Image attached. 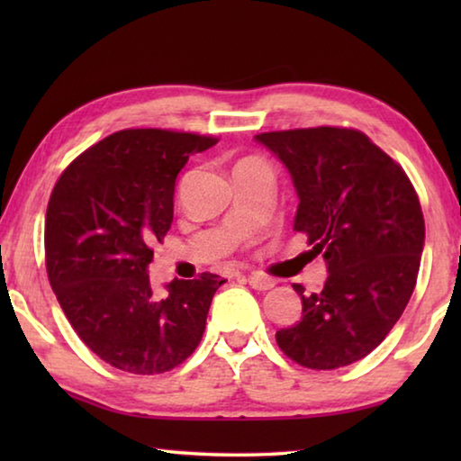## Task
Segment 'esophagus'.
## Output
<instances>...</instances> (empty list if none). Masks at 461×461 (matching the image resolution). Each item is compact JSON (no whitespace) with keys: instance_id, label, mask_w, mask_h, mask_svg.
<instances>
[{"instance_id":"34e87169","label":"esophagus","mask_w":461,"mask_h":461,"mask_svg":"<svg viewBox=\"0 0 461 461\" xmlns=\"http://www.w3.org/2000/svg\"><path fill=\"white\" fill-rule=\"evenodd\" d=\"M244 278L249 286L256 288V291H268V288L275 286V280L268 276H262V275H258V272H252V275H248Z\"/></svg>"}]
</instances>
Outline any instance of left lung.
<instances>
[{
  "instance_id": "8db88e82",
  "label": "left lung",
  "mask_w": 461,
  "mask_h": 461,
  "mask_svg": "<svg viewBox=\"0 0 461 461\" xmlns=\"http://www.w3.org/2000/svg\"><path fill=\"white\" fill-rule=\"evenodd\" d=\"M283 162L299 207L294 231L323 254L321 293L305 294L299 323L276 331L291 360L333 370L368 356L399 321L417 283L425 221L404 170L368 136L346 128L258 134Z\"/></svg>"
}]
</instances>
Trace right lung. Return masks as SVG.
Wrapping results in <instances>:
<instances>
[{
	"label": "right lung",
	"mask_w": 461,
	"mask_h": 461,
	"mask_svg": "<svg viewBox=\"0 0 461 461\" xmlns=\"http://www.w3.org/2000/svg\"><path fill=\"white\" fill-rule=\"evenodd\" d=\"M215 138L123 130L73 160L46 209V270L77 335L93 354L131 374L185 362L205 331L221 280L203 272L156 293L152 244L173 223L176 176Z\"/></svg>",
	"instance_id": "add662e5"
}]
</instances>
